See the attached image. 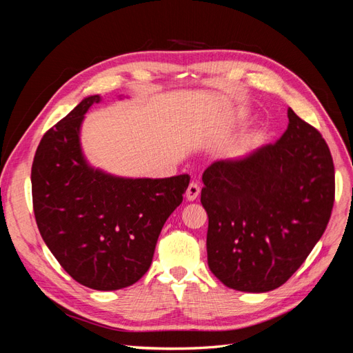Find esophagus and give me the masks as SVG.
<instances>
[{
  "label": "esophagus",
  "instance_id": "esophagus-1",
  "mask_svg": "<svg viewBox=\"0 0 353 353\" xmlns=\"http://www.w3.org/2000/svg\"><path fill=\"white\" fill-rule=\"evenodd\" d=\"M199 194H200V187H199V184H197V183H191V184L188 185L187 191H185L187 200L193 201V200H196V199L199 197Z\"/></svg>",
  "mask_w": 353,
  "mask_h": 353
}]
</instances>
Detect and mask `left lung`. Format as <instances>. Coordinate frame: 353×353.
<instances>
[{
  "label": "left lung",
  "mask_w": 353,
  "mask_h": 353,
  "mask_svg": "<svg viewBox=\"0 0 353 353\" xmlns=\"http://www.w3.org/2000/svg\"><path fill=\"white\" fill-rule=\"evenodd\" d=\"M275 144L219 160L201 179L209 216L208 265L239 292L265 293L299 270L324 234L334 203V165L324 138L287 110Z\"/></svg>",
  "instance_id": "1"
}]
</instances>
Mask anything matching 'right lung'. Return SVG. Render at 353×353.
<instances>
[{
    "mask_svg": "<svg viewBox=\"0 0 353 353\" xmlns=\"http://www.w3.org/2000/svg\"><path fill=\"white\" fill-rule=\"evenodd\" d=\"M100 101L99 94L88 95L46 132L30 181L37 225L50 252L74 281L110 292L132 285L150 268L159 234L183 201L190 176L125 178L91 166L81 128Z\"/></svg>",
    "mask_w": 353,
    "mask_h": 353,
    "instance_id": "right-lung-1",
    "label": "right lung"
}]
</instances>
